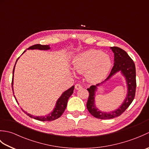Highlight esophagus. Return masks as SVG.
<instances>
[{
	"label": "esophagus",
	"mask_w": 149,
	"mask_h": 149,
	"mask_svg": "<svg viewBox=\"0 0 149 149\" xmlns=\"http://www.w3.org/2000/svg\"><path fill=\"white\" fill-rule=\"evenodd\" d=\"M75 89H76V90H80V89H81V88H82L81 84H79V83L76 84L75 85Z\"/></svg>",
	"instance_id": "1"
}]
</instances>
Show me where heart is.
Instances as JSON below:
<instances>
[{"label":"heart","mask_w":149,"mask_h":149,"mask_svg":"<svg viewBox=\"0 0 149 149\" xmlns=\"http://www.w3.org/2000/svg\"><path fill=\"white\" fill-rule=\"evenodd\" d=\"M73 66L79 73L86 72L88 81L97 83L106 77L111 67V61L108 56L100 50L91 49L75 57Z\"/></svg>","instance_id":"b5f03b06"}]
</instances>
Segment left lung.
<instances>
[{
  "mask_svg": "<svg viewBox=\"0 0 149 149\" xmlns=\"http://www.w3.org/2000/svg\"><path fill=\"white\" fill-rule=\"evenodd\" d=\"M111 49L113 50L114 55H115V58H114L115 63H114L111 71L105 81L109 79L117 72L121 71L125 77L126 81H127L128 93L124 102L118 109L107 113L101 112L100 111L98 110L94 104L95 91L96 90L97 86H99V84H97V86H91L90 88H88L87 90L89 92V97H88L87 101L86 107L88 111L95 118L104 120L113 118L121 115L133 101L135 97L136 87V68L133 60L130 58V56L124 50L117 47H111Z\"/></svg>",
  "mask_w": 149,
  "mask_h": 149,
  "instance_id": "1",
  "label": "left lung"
}]
</instances>
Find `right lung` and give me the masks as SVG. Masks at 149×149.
I'll return each mask as SVG.
<instances>
[{"instance_id":"obj_1","label":"right lung","mask_w":149,"mask_h":149,"mask_svg":"<svg viewBox=\"0 0 149 149\" xmlns=\"http://www.w3.org/2000/svg\"><path fill=\"white\" fill-rule=\"evenodd\" d=\"M49 49H50V47L49 45H41V44H36V45H34L29 47L27 49L48 50ZM25 51H26V50H25ZM15 65H16V63H15ZM15 66V65L14 66L13 70V78H12V83H11L13 91V74H14ZM74 86H73L70 88H69L68 90L65 91V92L62 94V95L59 97V99L58 100V101H57L56 106V107L54 108V109L53 111L50 114H49V115L45 116H34L33 115H30V114H29V113L25 112L24 111V112L26 113V114H27V115L31 117V118H33L37 120H40V121H43V122L52 121V120L58 119L62 115L63 112L65 111L66 106H67L68 100L69 99V97L72 95L73 92H74ZM14 97H15V95H14Z\"/></svg>"}]
</instances>
